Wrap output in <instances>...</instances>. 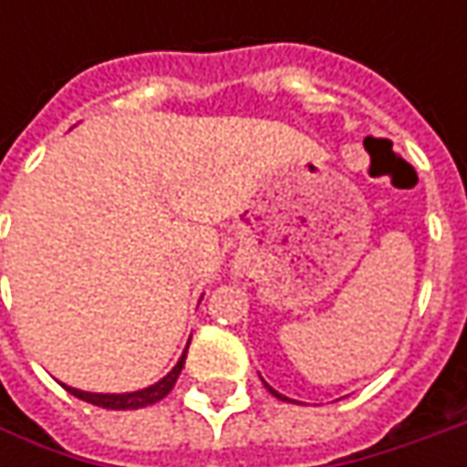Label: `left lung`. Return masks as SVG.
<instances>
[{
	"label": "left lung",
	"mask_w": 467,
	"mask_h": 467,
	"mask_svg": "<svg viewBox=\"0 0 467 467\" xmlns=\"http://www.w3.org/2000/svg\"><path fill=\"white\" fill-rule=\"evenodd\" d=\"M267 389H270V392H273V395H275V398H283V395H278V392H275V389H273V387H267ZM283 400H285V398H283Z\"/></svg>",
	"instance_id": "left-lung-1"
}]
</instances>
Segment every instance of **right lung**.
Instances as JSON below:
<instances>
[{
	"instance_id": "obj_1",
	"label": "right lung",
	"mask_w": 467,
	"mask_h": 467,
	"mask_svg": "<svg viewBox=\"0 0 467 467\" xmlns=\"http://www.w3.org/2000/svg\"><path fill=\"white\" fill-rule=\"evenodd\" d=\"M189 348V346H187ZM184 358H187V350L182 353V358H179V364L171 368L169 374L161 379V382H155V385L145 387V389H137V392H124V395H99V392H82V389H75V387H67L64 389L69 392V395H75V398H80L85 403H93L100 405V408H111V410H130V408H145V405H153L158 400H163L166 395H169L173 385H176V379H179V374H182V368H184Z\"/></svg>"
}]
</instances>
